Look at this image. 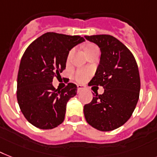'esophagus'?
<instances>
[{
	"mask_svg": "<svg viewBox=\"0 0 157 157\" xmlns=\"http://www.w3.org/2000/svg\"><path fill=\"white\" fill-rule=\"evenodd\" d=\"M84 89H85V86H84V85H77V90H78V92L81 91V90H83Z\"/></svg>",
	"mask_w": 157,
	"mask_h": 157,
	"instance_id": "obj_1",
	"label": "esophagus"
}]
</instances>
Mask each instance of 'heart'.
Wrapping results in <instances>:
<instances>
[{
  "mask_svg": "<svg viewBox=\"0 0 157 157\" xmlns=\"http://www.w3.org/2000/svg\"><path fill=\"white\" fill-rule=\"evenodd\" d=\"M97 48L96 46L93 45V44H89V45L86 47V48H85V51L89 49H93V48ZM70 55H71V53L69 54V56H70ZM90 76V72L85 69L79 70V71H77L76 73V80L79 81H81V82L85 81V80L88 78V76Z\"/></svg>",
  "mask_w": 157,
  "mask_h": 157,
  "instance_id": "1",
  "label": "heart"
}]
</instances>
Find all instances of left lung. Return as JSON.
Segmentation results:
<instances>
[{
	"label": "left lung",
	"mask_w": 157,
	"mask_h": 157,
	"mask_svg": "<svg viewBox=\"0 0 157 157\" xmlns=\"http://www.w3.org/2000/svg\"><path fill=\"white\" fill-rule=\"evenodd\" d=\"M98 46L99 65L90 84L104 89L102 94H94L84 106L87 123L101 132H109L123 126L132 116L140 91L139 68L129 49L108 34L85 36Z\"/></svg>",
	"instance_id": "8db88e82"
}]
</instances>
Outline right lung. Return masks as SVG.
<instances>
[{"label":"right lung","instance_id":"right-lung-1","mask_svg":"<svg viewBox=\"0 0 157 157\" xmlns=\"http://www.w3.org/2000/svg\"><path fill=\"white\" fill-rule=\"evenodd\" d=\"M83 37L48 32L35 39L24 52L17 74V98L27 121L39 129H53L64 120L66 105L77 87L68 83L56 90L55 76L65 69L70 50L85 42Z\"/></svg>","mask_w":157,"mask_h":157}]
</instances>
